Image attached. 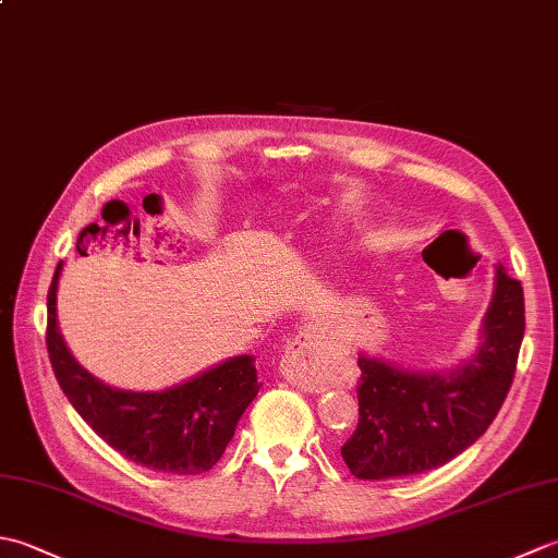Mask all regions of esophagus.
<instances>
[{
  "instance_id": "esophagus-1",
  "label": "esophagus",
  "mask_w": 558,
  "mask_h": 558,
  "mask_svg": "<svg viewBox=\"0 0 558 558\" xmlns=\"http://www.w3.org/2000/svg\"><path fill=\"white\" fill-rule=\"evenodd\" d=\"M345 357L316 326H304L292 336L280 360V372L290 384L304 390H324L338 384Z\"/></svg>"
}]
</instances>
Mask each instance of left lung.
Masks as SVG:
<instances>
[{
  "label": "left lung",
  "mask_w": 558,
  "mask_h": 558,
  "mask_svg": "<svg viewBox=\"0 0 558 558\" xmlns=\"http://www.w3.org/2000/svg\"><path fill=\"white\" fill-rule=\"evenodd\" d=\"M525 333L520 282L496 268L477 354L448 374H414L360 354V422L340 448L357 480H393L446 465L489 429L513 384Z\"/></svg>",
  "instance_id": "1"
}]
</instances>
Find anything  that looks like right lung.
Wrapping results in <instances>:
<instances>
[{"mask_svg":"<svg viewBox=\"0 0 558 558\" xmlns=\"http://www.w3.org/2000/svg\"><path fill=\"white\" fill-rule=\"evenodd\" d=\"M59 272L62 264L47 292V354L59 386L83 422L136 465L168 475L208 472L260 388L252 354L232 357L160 393L105 386L74 360L59 333Z\"/></svg>","mask_w":558,"mask_h":558,"instance_id":"obj_1","label":"right lung"}]
</instances>
